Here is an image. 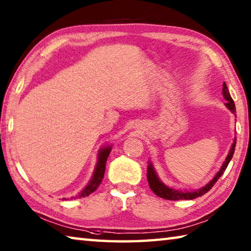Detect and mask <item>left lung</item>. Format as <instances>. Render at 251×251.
Returning <instances> with one entry per match:
<instances>
[{
  "label": "left lung",
  "mask_w": 251,
  "mask_h": 251,
  "mask_svg": "<svg viewBox=\"0 0 251 251\" xmlns=\"http://www.w3.org/2000/svg\"><path fill=\"white\" fill-rule=\"evenodd\" d=\"M223 95H224V98L226 99L225 106L227 107L231 112L235 113L236 112L235 102L233 100V98L230 97L228 88H227V86H226L225 83L223 84ZM235 148H236V138L234 139L233 144H231V148L229 150V153L227 155V157L225 158L223 165H222L220 172L215 175L214 178L212 179L209 183L205 184L204 187L198 189V190H195V191H181V190H177V189H174V188H170V187L166 186V184L160 181V179L158 178L157 174H156L152 163L149 162L148 181L150 184V188L152 189V191L155 193L156 196L159 198H163V199H166V200H174V201L192 200V199H196V198H198V197H201L204 195V193H206L207 191H210L212 187H213L216 183V181L219 180L222 175L224 174L225 169L228 166L231 157H233L234 152H235Z\"/></svg>",
  "instance_id": "1"
}]
</instances>
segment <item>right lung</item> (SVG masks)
<instances>
[{
	"label": "right lung",
	"instance_id": "1",
	"mask_svg": "<svg viewBox=\"0 0 251 251\" xmlns=\"http://www.w3.org/2000/svg\"><path fill=\"white\" fill-rule=\"evenodd\" d=\"M110 152H111V146L110 145H107V146H105V148L99 150L98 160H97L95 170H94V174H93V177L91 179V181H89L87 186L83 189L81 193H78L77 198L87 197V196L91 195L92 192L95 191L96 189L99 187V184H100L102 178H103V175H105L106 162H107V158H108V156H109ZM73 198H71V199H73ZM74 199H75V198H74ZM64 200H67V199H64Z\"/></svg>",
	"mask_w": 251,
	"mask_h": 251
}]
</instances>
